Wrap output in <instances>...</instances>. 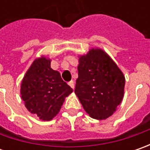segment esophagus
<instances>
[{
    "label": "esophagus",
    "mask_w": 150,
    "mask_h": 150,
    "mask_svg": "<svg viewBox=\"0 0 150 150\" xmlns=\"http://www.w3.org/2000/svg\"><path fill=\"white\" fill-rule=\"evenodd\" d=\"M68 85L72 88V89H74V82H73V81H70V82L68 83Z\"/></svg>",
    "instance_id": "esophagus-1"
}]
</instances>
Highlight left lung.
<instances>
[{"label":"left lung","instance_id":"1","mask_svg":"<svg viewBox=\"0 0 150 150\" xmlns=\"http://www.w3.org/2000/svg\"><path fill=\"white\" fill-rule=\"evenodd\" d=\"M75 93L91 118L106 119L116 111L124 93L125 78L112 58L99 48L80 56Z\"/></svg>","mask_w":150,"mask_h":150}]
</instances>
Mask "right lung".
Wrapping results in <instances>:
<instances>
[{"label": "right lung", "mask_w": 150, "mask_h": 150, "mask_svg": "<svg viewBox=\"0 0 150 150\" xmlns=\"http://www.w3.org/2000/svg\"><path fill=\"white\" fill-rule=\"evenodd\" d=\"M72 92L60 73L51 68V60L45 57L32 62L21 85V95L27 110L43 121L54 118Z\"/></svg>", "instance_id": "add662e5"}]
</instances>
